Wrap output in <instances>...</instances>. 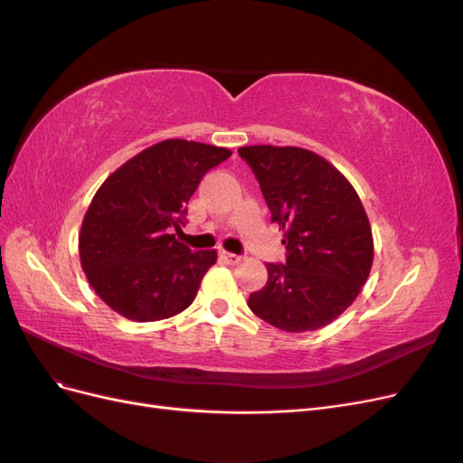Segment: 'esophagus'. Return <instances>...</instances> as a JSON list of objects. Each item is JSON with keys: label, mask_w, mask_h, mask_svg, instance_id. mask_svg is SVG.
I'll return each mask as SVG.
<instances>
[{"label": "esophagus", "mask_w": 463, "mask_h": 463, "mask_svg": "<svg viewBox=\"0 0 463 463\" xmlns=\"http://www.w3.org/2000/svg\"><path fill=\"white\" fill-rule=\"evenodd\" d=\"M222 259H223V262H228V264H237V262L241 260V257H240V255L228 253V250H222Z\"/></svg>", "instance_id": "34e87169"}]
</instances>
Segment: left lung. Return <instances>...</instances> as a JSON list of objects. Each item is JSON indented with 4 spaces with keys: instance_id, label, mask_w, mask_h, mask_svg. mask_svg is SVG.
I'll return each mask as SVG.
<instances>
[{
    "instance_id": "1",
    "label": "left lung",
    "mask_w": 463,
    "mask_h": 463,
    "mask_svg": "<svg viewBox=\"0 0 463 463\" xmlns=\"http://www.w3.org/2000/svg\"><path fill=\"white\" fill-rule=\"evenodd\" d=\"M262 194L284 232L286 264H266L269 282L249 296V309L284 332L330 325L367 282L373 232L345 175L299 146H241Z\"/></svg>"
}]
</instances>
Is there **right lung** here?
Wrapping results in <instances>:
<instances>
[{
	"label": "right lung",
	"mask_w": 463,
	"mask_h": 463,
	"mask_svg": "<svg viewBox=\"0 0 463 463\" xmlns=\"http://www.w3.org/2000/svg\"><path fill=\"white\" fill-rule=\"evenodd\" d=\"M230 148L167 138L119 165L96 191L79 233L80 266L109 309L133 322L185 311L218 259L175 240L187 203Z\"/></svg>",
	"instance_id": "right-lung-1"
}]
</instances>
